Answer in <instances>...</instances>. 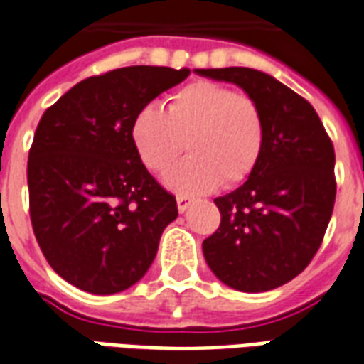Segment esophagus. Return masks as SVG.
<instances>
[{
  "mask_svg": "<svg viewBox=\"0 0 364 364\" xmlns=\"http://www.w3.org/2000/svg\"><path fill=\"white\" fill-rule=\"evenodd\" d=\"M191 206V198L187 195H177V208L179 212H185V210Z\"/></svg>",
  "mask_w": 364,
  "mask_h": 364,
  "instance_id": "esophagus-1",
  "label": "esophagus"
}]
</instances>
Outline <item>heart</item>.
Segmentation results:
<instances>
[{
	"label": "heart",
	"instance_id": "1",
	"mask_svg": "<svg viewBox=\"0 0 364 364\" xmlns=\"http://www.w3.org/2000/svg\"><path fill=\"white\" fill-rule=\"evenodd\" d=\"M131 142L152 173L171 168L181 152L191 156L168 175L171 189L198 195L245 181L264 148V117L249 94L212 80H195L169 96L166 109L144 106L131 121Z\"/></svg>",
	"mask_w": 364,
	"mask_h": 364
}]
</instances>
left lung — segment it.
I'll list each match as a JSON object with an SVG mask.
<instances>
[{"mask_svg": "<svg viewBox=\"0 0 364 364\" xmlns=\"http://www.w3.org/2000/svg\"><path fill=\"white\" fill-rule=\"evenodd\" d=\"M235 82L264 117V148L249 179L218 196L222 222L203 252L233 289H276L311 264L336 203L333 144L314 107L289 86L249 67L200 69Z\"/></svg>", "mask_w": 364, "mask_h": 364, "instance_id": "1", "label": "left lung"}]
</instances>
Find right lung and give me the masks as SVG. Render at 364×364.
I'll use <instances>...</instances> for the list:
<instances>
[{"instance_id": "obj_1", "label": "right lung", "mask_w": 364, "mask_h": 364, "mask_svg": "<svg viewBox=\"0 0 364 364\" xmlns=\"http://www.w3.org/2000/svg\"><path fill=\"white\" fill-rule=\"evenodd\" d=\"M189 69L133 65L80 80L42 115L28 152L36 241L61 278L94 295L127 289L152 264L175 196L131 142V121Z\"/></svg>"}]
</instances>
